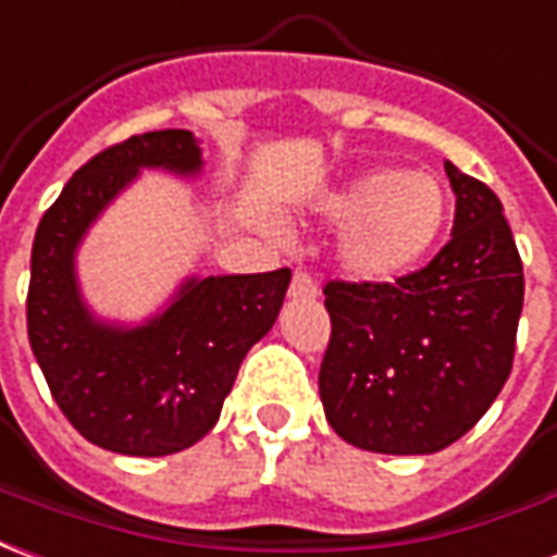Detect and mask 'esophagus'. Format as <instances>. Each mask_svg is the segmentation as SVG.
<instances>
[{
  "label": "esophagus",
  "instance_id": "esophagus-1",
  "mask_svg": "<svg viewBox=\"0 0 557 557\" xmlns=\"http://www.w3.org/2000/svg\"><path fill=\"white\" fill-rule=\"evenodd\" d=\"M318 294H320V287H318V282L311 278V275L302 273V270H299V273H294V282H290V290H287V296H290V299H314Z\"/></svg>",
  "mask_w": 557,
  "mask_h": 557
}]
</instances>
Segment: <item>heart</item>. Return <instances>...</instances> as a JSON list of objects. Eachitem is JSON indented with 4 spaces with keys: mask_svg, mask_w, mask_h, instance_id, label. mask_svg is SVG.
Wrapping results in <instances>:
<instances>
[{
    "mask_svg": "<svg viewBox=\"0 0 557 557\" xmlns=\"http://www.w3.org/2000/svg\"><path fill=\"white\" fill-rule=\"evenodd\" d=\"M314 210L341 228L335 258L352 282L392 284L428 261L450 205L433 174L373 169L320 195Z\"/></svg>",
    "mask_w": 557,
    "mask_h": 557,
    "instance_id": "heart-1",
    "label": "heart"
}]
</instances>
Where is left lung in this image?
<instances>
[{
  "label": "left lung",
  "instance_id": "left-lung-1",
  "mask_svg": "<svg viewBox=\"0 0 557 557\" xmlns=\"http://www.w3.org/2000/svg\"><path fill=\"white\" fill-rule=\"evenodd\" d=\"M457 213L433 261L395 284L329 282L320 400L341 440L436 454L481 421L513 368L522 261L498 195L445 162Z\"/></svg>",
  "mask_w": 557,
  "mask_h": 557
}]
</instances>
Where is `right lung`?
<instances>
[{"instance_id": "1", "label": "right lung", "mask_w": 557, "mask_h": 557, "mask_svg": "<svg viewBox=\"0 0 557 557\" xmlns=\"http://www.w3.org/2000/svg\"><path fill=\"white\" fill-rule=\"evenodd\" d=\"M189 129H157L112 145L73 174L32 246L28 344L55 404L85 440L127 457H165L205 440L246 352L273 329L290 270L186 278L139 326L88 308L76 249L141 169L201 174Z\"/></svg>"}]
</instances>
